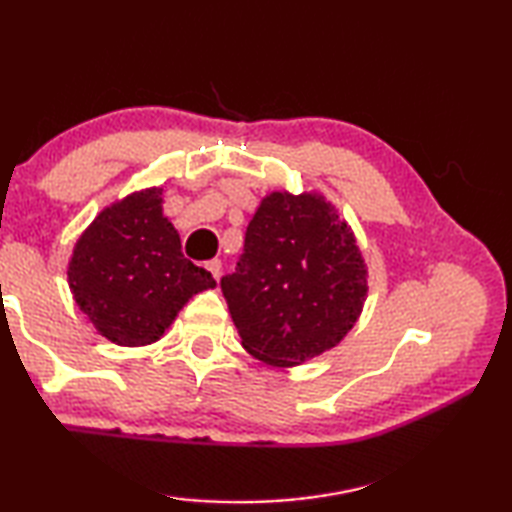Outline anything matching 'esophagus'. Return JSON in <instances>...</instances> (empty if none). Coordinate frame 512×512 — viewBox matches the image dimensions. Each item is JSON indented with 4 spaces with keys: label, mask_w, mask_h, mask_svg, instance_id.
<instances>
[{
    "label": "esophagus",
    "mask_w": 512,
    "mask_h": 512,
    "mask_svg": "<svg viewBox=\"0 0 512 512\" xmlns=\"http://www.w3.org/2000/svg\"><path fill=\"white\" fill-rule=\"evenodd\" d=\"M205 268L214 275V280H219V277H221V259H210V262L205 264Z\"/></svg>",
    "instance_id": "esophagus-1"
}]
</instances>
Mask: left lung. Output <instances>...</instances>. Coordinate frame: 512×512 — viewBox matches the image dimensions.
I'll list each match as a JSON object with an SVG mask.
<instances>
[{
  "instance_id": "obj_1",
  "label": "left lung",
  "mask_w": 512,
  "mask_h": 512,
  "mask_svg": "<svg viewBox=\"0 0 512 512\" xmlns=\"http://www.w3.org/2000/svg\"><path fill=\"white\" fill-rule=\"evenodd\" d=\"M221 289L246 352L293 368L336 348L357 325L368 266L332 201L314 189H282L262 198Z\"/></svg>"
}]
</instances>
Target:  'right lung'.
<instances>
[{
  "instance_id": "1",
  "label": "right lung",
  "mask_w": 512,
  "mask_h": 512,
  "mask_svg": "<svg viewBox=\"0 0 512 512\" xmlns=\"http://www.w3.org/2000/svg\"><path fill=\"white\" fill-rule=\"evenodd\" d=\"M162 203V187H146L103 207L67 264L76 305L101 336L124 348L160 341L189 298L216 287L212 273L180 253Z\"/></svg>"
}]
</instances>
